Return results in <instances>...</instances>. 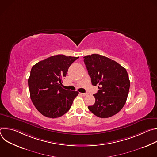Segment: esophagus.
<instances>
[{
  "label": "esophagus",
  "mask_w": 157,
  "mask_h": 157,
  "mask_svg": "<svg viewBox=\"0 0 157 157\" xmlns=\"http://www.w3.org/2000/svg\"><path fill=\"white\" fill-rule=\"evenodd\" d=\"M80 94L82 96H87V93H80Z\"/></svg>",
  "instance_id": "34e87169"
}]
</instances>
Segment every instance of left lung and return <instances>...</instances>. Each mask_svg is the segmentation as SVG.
<instances>
[{
	"instance_id": "obj_1",
	"label": "left lung",
	"mask_w": 157,
	"mask_h": 157,
	"mask_svg": "<svg viewBox=\"0 0 157 157\" xmlns=\"http://www.w3.org/2000/svg\"><path fill=\"white\" fill-rule=\"evenodd\" d=\"M84 62L93 86L99 85L93 96L94 104L89 110L101 118H108L118 113L125 104L130 80L123 66L109 58L93 54L84 57Z\"/></svg>"
}]
</instances>
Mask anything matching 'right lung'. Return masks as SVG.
Listing matches in <instances>:
<instances>
[{
  "label": "right lung",
  "mask_w": 157,
  "mask_h": 157,
  "mask_svg": "<svg viewBox=\"0 0 157 157\" xmlns=\"http://www.w3.org/2000/svg\"><path fill=\"white\" fill-rule=\"evenodd\" d=\"M78 58L58 55L40 61L32 67L28 79L30 98L43 116L57 118L71 108L79 93L66 90L61 86L69 67Z\"/></svg>",
  "instance_id": "add662e5"
}]
</instances>
